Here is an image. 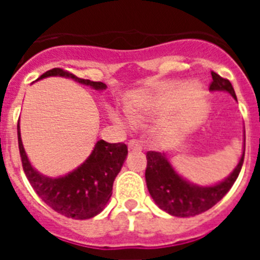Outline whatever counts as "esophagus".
Segmentation results:
<instances>
[{"label": "esophagus", "mask_w": 260, "mask_h": 260, "mask_svg": "<svg viewBox=\"0 0 260 260\" xmlns=\"http://www.w3.org/2000/svg\"><path fill=\"white\" fill-rule=\"evenodd\" d=\"M127 147H128V150L130 151H142V146L139 142L137 141H130L127 143Z\"/></svg>", "instance_id": "obj_1"}]
</instances>
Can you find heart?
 Instances as JSON below:
<instances>
[{"mask_svg": "<svg viewBox=\"0 0 260 260\" xmlns=\"http://www.w3.org/2000/svg\"><path fill=\"white\" fill-rule=\"evenodd\" d=\"M151 114H152V104H148V103L139 104L128 109V116H130L133 122L137 123V125H143L144 122H147L150 119ZM109 116L119 126H127V122L116 112H110Z\"/></svg>", "mask_w": 260, "mask_h": 260, "instance_id": "heart-1", "label": "heart"}]
</instances>
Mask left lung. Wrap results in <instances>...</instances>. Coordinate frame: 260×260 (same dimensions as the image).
<instances>
[{
    "mask_svg": "<svg viewBox=\"0 0 260 260\" xmlns=\"http://www.w3.org/2000/svg\"><path fill=\"white\" fill-rule=\"evenodd\" d=\"M212 74L211 92H228L237 102V96L233 86L228 79L220 77L216 73ZM146 182L151 198L155 201L158 208L176 217H190L206 212L212 208L217 202L224 198V195L231 190L237 180L245 157V147L237 167L226 178L213 185L201 186L183 178L177 173L167 153L147 152Z\"/></svg>",
    "mask_w": 260,
    "mask_h": 260,
    "instance_id": "8db88e82",
    "label": "left lung"
}]
</instances>
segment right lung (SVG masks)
<instances>
[{
	"mask_svg": "<svg viewBox=\"0 0 260 260\" xmlns=\"http://www.w3.org/2000/svg\"><path fill=\"white\" fill-rule=\"evenodd\" d=\"M48 77L70 78L96 91L107 88V84L103 82L82 79L62 69H52L38 80ZM18 144L23 171L41 201L56 212L77 220L91 219L104 210L112 197L114 180L127 156L125 143H108L102 139L96 142L91 155L74 171L59 177H48L36 171L28 160L22 143L19 121Z\"/></svg>",
	"mask_w": 260,
	"mask_h": 260,
	"instance_id": "right-lung-1",
	"label": "right lung"
}]
</instances>
